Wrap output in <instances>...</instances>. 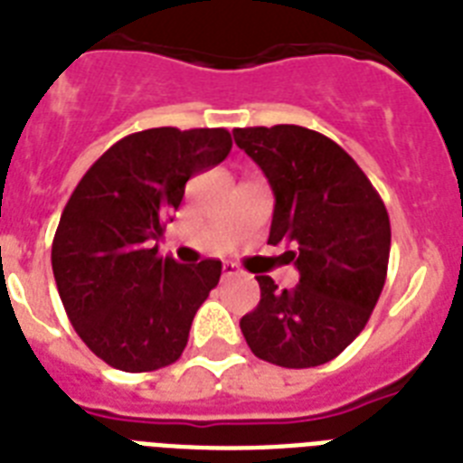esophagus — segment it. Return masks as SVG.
Listing matches in <instances>:
<instances>
[{"label": "esophagus", "instance_id": "1", "mask_svg": "<svg viewBox=\"0 0 463 463\" xmlns=\"http://www.w3.org/2000/svg\"><path fill=\"white\" fill-rule=\"evenodd\" d=\"M240 276V269L235 264H231V261H225L223 264V278H235Z\"/></svg>", "mask_w": 463, "mask_h": 463}]
</instances>
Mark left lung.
<instances>
[{
	"label": "left lung",
	"mask_w": 463,
	"mask_h": 463,
	"mask_svg": "<svg viewBox=\"0 0 463 463\" xmlns=\"http://www.w3.org/2000/svg\"><path fill=\"white\" fill-rule=\"evenodd\" d=\"M235 145L257 164L276 197L269 242L285 251L299 283L278 290L259 276L261 299L240 328L259 359L285 368L321 366L371 318L388 276L390 219L356 161L302 126L235 128Z\"/></svg>",
	"instance_id": "1"
}]
</instances>
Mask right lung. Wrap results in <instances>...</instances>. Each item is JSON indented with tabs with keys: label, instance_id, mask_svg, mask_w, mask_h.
Here are the masks:
<instances>
[{
	"label": "right lung",
	"instance_id": "1",
	"mask_svg": "<svg viewBox=\"0 0 463 463\" xmlns=\"http://www.w3.org/2000/svg\"><path fill=\"white\" fill-rule=\"evenodd\" d=\"M225 128H149L109 146L63 209L52 270L75 333L109 366L142 373L178 362L219 285L221 261L161 257L185 183L231 154Z\"/></svg>",
	"mask_w": 463,
	"mask_h": 463
}]
</instances>
